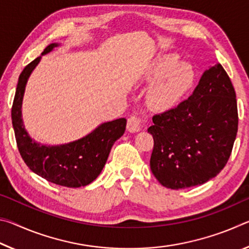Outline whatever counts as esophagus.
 <instances>
[{"label": "esophagus", "instance_id": "34e87169", "mask_svg": "<svg viewBox=\"0 0 249 249\" xmlns=\"http://www.w3.org/2000/svg\"><path fill=\"white\" fill-rule=\"evenodd\" d=\"M142 124V119L138 115H132L127 120V130L129 133H136L140 132Z\"/></svg>", "mask_w": 249, "mask_h": 249}]
</instances>
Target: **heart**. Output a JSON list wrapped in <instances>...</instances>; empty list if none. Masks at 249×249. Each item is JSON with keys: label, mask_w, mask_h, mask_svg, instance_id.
Segmentation results:
<instances>
[{"label": "heart", "mask_w": 249, "mask_h": 249, "mask_svg": "<svg viewBox=\"0 0 249 249\" xmlns=\"http://www.w3.org/2000/svg\"><path fill=\"white\" fill-rule=\"evenodd\" d=\"M148 79H156L148 92V103L153 108L163 111L175 107L185 95L195 80V71L191 65L170 53L156 59Z\"/></svg>", "instance_id": "obj_1"}]
</instances>
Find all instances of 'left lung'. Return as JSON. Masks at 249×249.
I'll list each match as a JSON object with an SVG mask.
<instances>
[{
    "label": "left lung",
    "mask_w": 249,
    "mask_h": 249,
    "mask_svg": "<svg viewBox=\"0 0 249 249\" xmlns=\"http://www.w3.org/2000/svg\"><path fill=\"white\" fill-rule=\"evenodd\" d=\"M153 123L150 169L163 187L179 190L216 177L238 128L235 90L224 68L210 67L187 100L154 115Z\"/></svg>",
    "instance_id": "obj_1"
}]
</instances>
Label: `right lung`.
<instances>
[{
    "label": "right lung",
    "instance_id": "add662e5",
    "mask_svg": "<svg viewBox=\"0 0 249 249\" xmlns=\"http://www.w3.org/2000/svg\"><path fill=\"white\" fill-rule=\"evenodd\" d=\"M58 46L57 43L48 45L41 56ZM41 56L28 64L19 74L12 107V123L19 154L29 169L49 182L68 188L84 187L101 174L112 146L125 132L126 120L105 122L90 134L68 144L50 146L34 141L25 129L22 103L27 80Z\"/></svg>",
    "mask_w": 249,
    "mask_h": 249
}]
</instances>
